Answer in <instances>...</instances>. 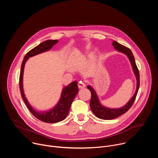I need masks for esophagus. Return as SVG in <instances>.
<instances>
[{"label": "esophagus", "instance_id": "34e87169", "mask_svg": "<svg viewBox=\"0 0 158 158\" xmlns=\"http://www.w3.org/2000/svg\"><path fill=\"white\" fill-rule=\"evenodd\" d=\"M78 87L79 89H83L85 87V83L84 81H80L78 83Z\"/></svg>", "mask_w": 158, "mask_h": 158}]
</instances>
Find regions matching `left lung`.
Here are the masks:
<instances>
[{
  "label": "left lung",
  "mask_w": 158,
  "mask_h": 158,
  "mask_svg": "<svg viewBox=\"0 0 158 158\" xmlns=\"http://www.w3.org/2000/svg\"><path fill=\"white\" fill-rule=\"evenodd\" d=\"M112 46H113V47L115 48L116 50L125 54L128 57L132 67L133 72L135 76H136V79H137V87H136V93H134V96L131 98V99L129 101V102L124 106L118 109L108 108L103 106L100 103L99 98L94 91V89L91 85H88L87 87V89L90 90V91L91 93V99L89 104L90 107H91L93 112L96 117L104 120H110V119H115L120 116L121 115L123 114L124 113H125L126 112H127L131 108V107L132 106L135 101V99L136 98L138 90H139V83H140L139 70L136 64V61H135L134 57L131 51L130 50V49H129L128 48L124 46H123V45L120 44L116 41L112 42Z\"/></svg>",
  "instance_id": "left-lung-1"
}]
</instances>
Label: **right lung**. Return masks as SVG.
I'll list each match as a JSON object with an SVG mask.
<instances>
[{
    "label": "right lung",
    "mask_w": 158,
    "mask_h": 158,
    "mask_svg": "<svg viewBox=\"0 0 158 158\" xmlns=\"http://www.w3.org/2000/svg\"><path fill=\"white\" fill-rule=\"evenodd\" d=\"M57 42V40H47L40 43L37 46L35 47L28 52L25 56L23 61H22L19 77V87L21 92V96L22 98H23L27 107L36 118L41 121L47 123H58L64 120L67 117L71 108V104L78 93L77 82L74 81L62 89L60 100L57 104L52 109L46 112H39L33 109L25 97L23 90V85H22L23 73L25 64L29 57L50 50L53 47L54 45Z\"/></svg>",
    "instance_id": "right-lung-1"
}]
</instances>
